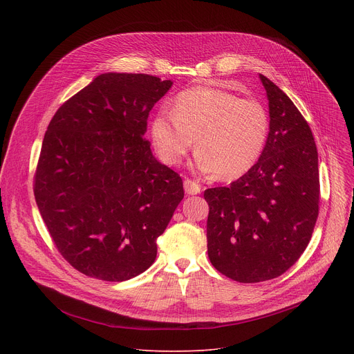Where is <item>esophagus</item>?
Masks as SVG:
<instances>
[{"instance_id": "obj_1", "label": "esophagus", "mask_w": 354, "mask_h": 354, "mask_svg": "<svg viewBox=\"0 0 354 354\" xmlns=\"http://www.w3.org/2000/svg\"><path fill=\"white\" fill-rule=\"evenodd\" d=\"M183 187H185V192L187 194H198L201 192V187L198 183L190 180V179H185L183 182Z\"/></svg>"}]
</instances>
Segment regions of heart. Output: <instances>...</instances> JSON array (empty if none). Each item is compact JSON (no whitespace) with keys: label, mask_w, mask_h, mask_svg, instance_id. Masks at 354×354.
<instances>
[{"label":"heart","mask_w":354,"mask_h":354,"mask_svg":"<svg viewBox=\"0 0 354 354\" xmlns=\"http://www.w3.org/2000/svg\"><path fill=\"white\" fill-rule=\"evenodd\" d=\"M269 133L270 119L263 105L212 86L178 93L171 112L161 109L149 124L151 142L164 164H180L194 138V168L216 172L221 180L236 179L254 168Z\"/></svg>","instance_id":"obj_1"}]
</instances>
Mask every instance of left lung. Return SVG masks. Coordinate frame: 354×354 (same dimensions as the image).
<instances>
[{
  "mask_svg": "<svg viewBox=\"0 0 354 354\" xmlns=\"http://www.w3.org/2000/svg\"><path fill=\"white\" fill-rule=\"evenodd\" d=\"M259 78L270 118L263 154L230 187L205 192L209 259L239 283L288 270L310 243L318 218V153L311 129L276 84Z\"/></svg>",
  "mask_w": 354,
  "mask_h": 354,
  "instance_id": "obj_1",
  "label": "left lung"
}]
</instances>
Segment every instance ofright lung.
Here are the masks:
<instances>
[{
	"label": "right lung",
	"mask_w": 354,
	"mask_h": 354,
	"mask_svg": "<svg viewBox=\"0 0 354 354\" xmlns=\"http://www.w3.org/2000/svg\"><path fill=\"white\" fill-rule=\"evenodd\" d=\"M172 81L105 73L56 112L35 176L41 218L78 272L123 281L157 258V238L183 198L180 176L142 138Z\"/></svg>",
	"instance_id": "add662e5"
}]
</instances>
